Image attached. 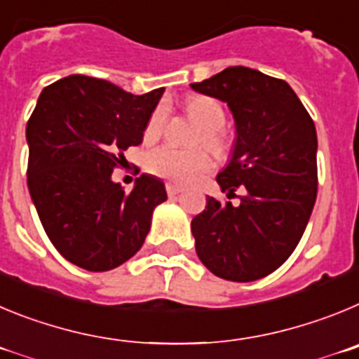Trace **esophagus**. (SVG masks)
<instances>
[{"label": "esophagus", "instance_id": "obj_1", "mask_svg": "<svg viewBox=\"0 0 359 359\" xmlns=\"http://www.w3.org/2000/svg\"><path fill=\"white\" fill-rule=\"evenodd\" d=\"M166 191H168V195H170V196H175V195H179L180 191H182V187L177 186V184L168 182L166 184Z\"/></svg>", "mask_w": 359, "mask_h": 359}]
</instances>
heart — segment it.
I'll return each instance as SVG.
<instances>
[{
	"label": "heart",
	"mask_w": 359,
	"mask_h": 359,
	"mask_svg": "<svg viewBox=\"0 0 359 359\" xmlns=\"http://www.w3.org/2000/svg\"><path fill=\"white\" fill-rule=\"evenodd\" d=\"M186 111L189 118L202 128L203 143L212 150L222 148L218 130L225 125L224 107L209 96H191L186 102ZM164 119H166V107L159 105L151 112L144 127L143 137L147 141L157 140L163 132ZM144 166L150 173L161 179L173 180V182H191L202 173L209 172L211 159L202 150H182V148L163 144V147L151 150L144 159Z\"/></svg>",
	"instance_id": "1"
}]
</instances>
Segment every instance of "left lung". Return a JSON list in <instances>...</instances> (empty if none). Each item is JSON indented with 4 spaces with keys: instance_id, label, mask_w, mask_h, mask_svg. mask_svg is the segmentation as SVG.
Here are the masks:
<instances>
[{
    "instance_id": "1",
    "label": "left lung",
    "mask_w": 359,
    "mask_h": 359,
    "mask_svg": "<svg viewBox=\"0 0 359 359\" xmlns=\"http://www.w3.org/2000/svg\"><path fill=\"white\" fill-rule=\"evenodd\" d=\"M193 91L227 103L236 137L218 173L222 191L245 189L240 203L208 196L191 222L200 261L234 283L266 277L292 256L316 200V130L284 80L232 66Z\"/></svg>"
}]
</instances>
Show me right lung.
<instances>
[{
    "label": "right lung",
    "mask_w": 359,
    "mask_h": 359,
    "mask_svg": "<svg viewBox=\"0 0 359 359\" xmlns=\"http://www.w3.org/2000/svg\"><path fill=\"white\" fill-rule=\"evenodd\" d=\"M164 87L135 96L107 80L69 75L44 87L27 125L28 189L55 248L76 266L107 272L144 243L163 180L143 173L130 193L112 180Z\"/></svg>",
    "instance_id": "add662e5"
}]
</instances>
